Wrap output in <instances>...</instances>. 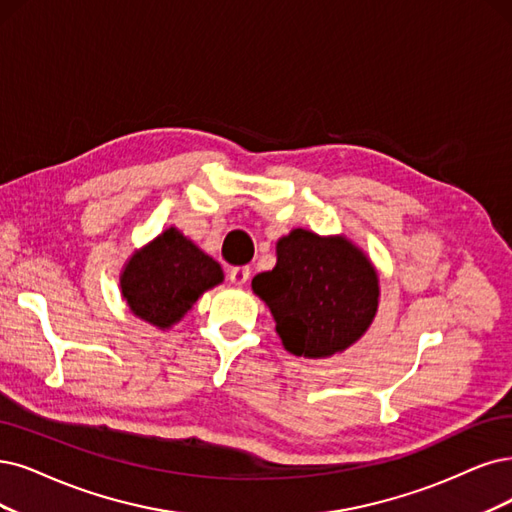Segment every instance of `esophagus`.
I'll use <instances>...</instances> for the list:
<instances>
[{
    "label": "esophagus",
    "mask_w": 512,
    "mask_h": 512,
    "mask_svg": "<svg viewBox=\"0 0 512 512\" xmlns=\"http://www.w3.org/2000/svg\"><path fill=\"white\" fill-rule=\"evenodd\" d=\"M249 276H251V270L246 268V266H240V268L230 270V282H232L234 287H242V285H246V280H249Z\"/></svg>",
    "instance_id": "esophagus-1"
}]
</instances>
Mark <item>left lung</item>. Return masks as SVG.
<instances>
[{"instance_id":"8db88e82","label":"left lung","mask_w":512,"mask_h":512,"mask_svg":"<svg viewBox=\"0 0 512 512\" xmlns=\"http://www.w3.org/2000/svg\"><path fill=\"white\" fill-rule=\"evenodd\" d=\"M274 316L287 352L304 358L342 354L361 339L380 306V274L344 234L295 227L276 242V266L251 282Z\"/></svg>"}]
</instances>
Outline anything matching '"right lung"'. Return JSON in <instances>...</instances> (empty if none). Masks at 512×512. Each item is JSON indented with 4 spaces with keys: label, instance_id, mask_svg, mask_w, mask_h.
<instances>
[{
    "label": "right lung",
    "instance_id": "1",
    "mask_svg": "<svg viewBox=\"0 0 512 512\" xmlns=\"http://www.w3.org/2000/svg\"><path fill=\"white\" fill-rule=\"evenodd\" d=\"M221 282L219 263L170 225L126 259L120 291L130 314L168 331Z\"/></svg>",
    "mask_w": 512,
    "mask_h": 512
}]
</instances>
